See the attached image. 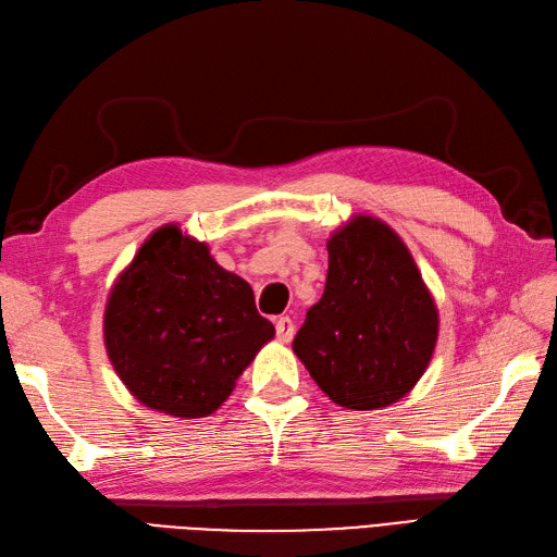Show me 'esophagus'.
<instances>
[{
	"label": "esophagus",
	"instance_id": "1",
	"mask_svg": "<svg viewBox=\"0 0 557 557\" xmlns=\"http://www.w3.org/2000/svg\"><path fill=\"white\" fill-rule=\"evenodd\" d=\"M293 335H295L293 319H288V315H278V319H276V337L281 342H290Z\"/></svg>",
	"mask_w": 557,
	"mask_h": 557
}]
</instances>
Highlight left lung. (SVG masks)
<instances>
[{"instance_id":"8db88e82","label":"left lung","mask_w":557,"mask_h":557,"mask_svg":"<svg viewBox=\"0 0 557 557\" xmlns=\"http://www.w3.org/2000/svg\"><path fill=\"white\" fill-rule=\"evenodd\" d=\"M438 339V309L400 236L356 215L327 242L323 297L293 351L323 394L347 410H377L419 382Z\"/></svg>"}]
</instances>
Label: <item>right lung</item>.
<instances>
[{"instance_id": "right-lung-1", "label": "right lung", "mask_w": 557, "mask_h": 557, "mask_svg": "<svg viewBox=\"0 0 557 557\" xmlns=\"http://www.w3.org/2000/svg\"><path fill=\"white\" fill-rule=\"evenodd\" d=\"M104 349L145 408L213 414L274 325L250 285L177 224L157 230L119 274L104 307Z\"/></svg>"}]
</instances>
